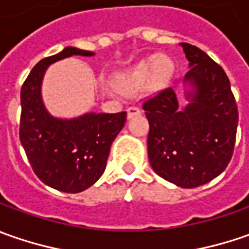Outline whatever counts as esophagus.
<instances>
[{
	"label": "esophagus",
	"mask_w": 249,
	"mask_h": 249,
	"mask_svg": "<svg viewBox=\"0 0 249 249\" xmlns=\"http://www.w3.org/2000/svg\"><path fill=\"white\" fill-rule=\"evenodd\" d=\"M137 115H141V109L140 108H137V107H130V108H127V118L129 119L137 116Z\"/></svg>",
	"instance_id": "esophagus-1"
}]
</instances>
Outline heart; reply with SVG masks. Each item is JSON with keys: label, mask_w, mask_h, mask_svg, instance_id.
Returning <instances> with one entry per match:
<instances>
[{"label": "heart", "mask_w": 249, "mask_h": 249, "mask_svg": "<svg viewBox=\"0 0 249 249\" xmlns=\"http://www.w3.org/2000/svg\"><path fill=\"white\" fill-rule=\"evenodd\" d=\"M172 72V63L165 56H155L147 61L136 63L124 72L115 76V84L123 92H136L140 91L151 79L152 86H158L169 77Z\"/></svg>", "instance_id": "heart-1"}]
</instances>
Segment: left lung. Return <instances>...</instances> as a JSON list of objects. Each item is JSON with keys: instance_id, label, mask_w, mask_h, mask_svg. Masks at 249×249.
Segmentation results:
<instances>
[{"instance_id": "1", "label": "left lung", "mask_w": 249, "mask_h": 249, "mask_svg": "<svg viewBox=\"0 0 249 249\" xmlns=\"http://www.w3.org/2000/svg\"><path fill=\"white\" fill-rule=\"evenodd\" d=\"M188 61L180 108L173 89L142 105L149 122L148 158L154 172L183 188L206 184L225 170L234 149L238 110L222 66L196 45L181 43Z\"/></svg>"}]
</instances>
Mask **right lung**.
I'll return each mask as SVG.
<instances>
[{"instance_id":"1","label":"right lung","mask_w":249,"mask_h":249,"mask_svg":"<svg viewBox=\"0 0 249 249\" xmlns=\"http://www.w3.org/2000/svg\"><path fill=\"white\" fill-rule=\"evenodd\" d=\"M73 55L92 56L94 53L66 47L32 69L20 90L19 137L34 173L44 184L76 194L102 176L110 145L126 123V112H87L72 119L55 118L48 112L41 95L45 71Z\"/></svg>"}]
</instances>
